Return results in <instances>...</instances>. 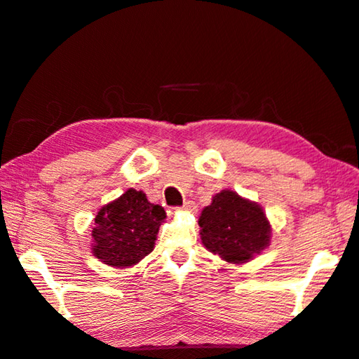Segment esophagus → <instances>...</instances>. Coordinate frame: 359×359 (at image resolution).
Wrapping results in <instances>:
<instances>
[{
  "label": "esophagus",
  "instance_id": "esophagus-1",
  "mask_svg": "<svg viewBox=\"0 0 359 359\" xmlns=\"http://www.w3.org/2000/svg\"><path fill=\"white\" fill-rule=\"evenodd\" d=\"M181 212H196V204L192 201L184 202V205L180 209Z\"/></svg>",
  "mask_w": 359,
  "mask_h": 359
}]
</instances>
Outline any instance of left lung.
<instances>
[{"mask_svg": "<svg viewBox=\"0 0 359 359\" xmlns=\"http://www.w3.org/2000/svg\"><path fill=\"white\" fill-rule=\"evenodd\" d=\"M201 241L228 264H246L270 244L272 225L266 212L231 189L212 197L199 217Z\"/></svg>", "mask_w": 359, "mask_h": 359, "instance_id": "left-lung-1", "label": "left lung"}]
</instances>
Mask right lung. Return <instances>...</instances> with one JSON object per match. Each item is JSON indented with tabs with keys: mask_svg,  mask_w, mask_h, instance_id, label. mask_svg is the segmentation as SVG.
<instances>
[{
	"mask_svg": "<svg viewBox=\"0 0 359 359\" xmlns=\"http://www.w3.org/2000/svg\"><path fill=\"white\" fill-rule=\"evenodd\" d=\"M165 218L162 205L149 202L144 191L129 188L97 212L92 228V254L113 269L136 266L154 251Z\"/></svg>",
	"mask_w": 359,
	"mask_h": 359,
	"instance_id": "obj_1",
	"label": "right lung"
}]
</instances>
